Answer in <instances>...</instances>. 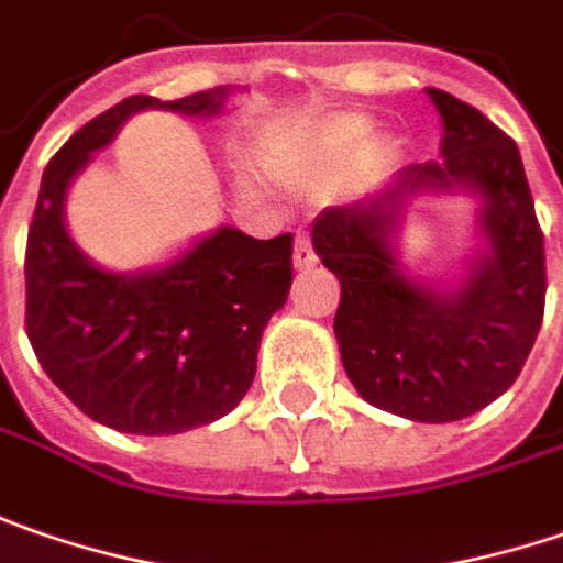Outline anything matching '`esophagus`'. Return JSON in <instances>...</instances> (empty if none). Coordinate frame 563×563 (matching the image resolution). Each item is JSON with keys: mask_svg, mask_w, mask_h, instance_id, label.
Segmentation results:
<instances>
[{"mask_svg": "<svg viewBox=\"0 0 563 563\" xmlns=\"http://www.w3.org/2000/svg\"><path fill=\"white\" fill-rule=\"evenodd\" d=\"M292 261H296V267L299 271H308V267H314V249H311V239L308 235H296V252H292Z\"/></svg>", "mask_w": 563, "mask_h": 563, "instance_id": "34e87169", "label": "esophagus"}]
</instances>
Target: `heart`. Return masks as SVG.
<instances>
[{
  "instance_id": "heart-1",
  "label": "heart",
  "mask_w": 563,
  "mask_h": 563,
  "mask_svg": "<svg viewBox=\"0 0 563 563\" xmlns=\"http://www.w3.org/2000/svg\"><path fill=\"white\" fill-rule=\"evenodd\" d=\"M372 132V119L368 115H333L328 125H324V132H321V141L328 144V147H350L355 141H362V137Z\"/></svg>"
}]
</instances>
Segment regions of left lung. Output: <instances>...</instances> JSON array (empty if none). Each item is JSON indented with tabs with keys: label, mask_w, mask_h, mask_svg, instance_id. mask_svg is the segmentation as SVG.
Masks as SVG:
<instances>
[{
	"label": "left lung",
	"mask_w": 563,
	"mask_h": 563,
	"mask_svg": "<svg viewBox=\"0 0 563 563\" xmlns=\"http://www.w3.org/2000/svg\"><path fill=\"white\" fill-rule=\"evenodd\" d=\"M426 93L444 129L441 159L328 208L311 245L340 280L333 333L358 397L438 426L485 409L520 375L545 311V245L517 144L470 103ZM444 194L477 198L483 242L460 278H412L396 249L405 213Z\"/></svg>",
	"instance_id": "8db88e82"
}]
</instances>
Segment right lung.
Segmentation results:
<instances>
[{
  "label": "right lung",
  "instance_id": "1",
  "mask_svg": "<svg viewBox=\"0 0 563 563\" xmlns=\"http://www.w3.org/2000/svg\"><path fill=\"white\" fill-rule=\"evenodd\" d=\"M233 87L183 100L129 97L90 119L49 159L27 233V336L43 372L100 426L179 434L233 412L249 394L257 346L292 286V235L252 239L217 227L147 271H107L65 223L71 183L144 110L210 119Z\"/></svg>",
  "mask_w": 563,
  "mask_h": 563
}]
</instances>
